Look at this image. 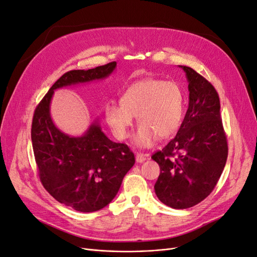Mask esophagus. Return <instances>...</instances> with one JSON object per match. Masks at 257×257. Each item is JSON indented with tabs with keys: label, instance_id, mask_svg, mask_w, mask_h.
<instances>
[{
	"label": "esophagus",
	"instance_id": "34e87169",
	"mask_svg": "<svg viewBox=\"0 0 257 257\" xmlns=\"http://www.w3.org/2000/svg\"><path fill=\"white\" fill-rule=\"evenodd\" d=\"M148 158V154H144V153H136V162L137 163H144Z\"/></svg>",
	"mask_w": 257,
	"mask_h": 257
}]
</instances>
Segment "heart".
Instances as JSON below:
<instances>
[{
	"label": "heart",
	"instance_id": "heart-1",
	"mask_svg": "<svg viewBox=\"0 0 257 257\" xmlns=\"http://www.w3.org/2000/svg\"><path fill=\"white\" fill-rule=\"evenodd\" d=\"M184 97L182 90L173 81L146 78L131 84L124 91L121 103L109 102L105 116L113 135L125 139L135 115L139 121L134 144L149 148L159 137L175 134L182 121Z\"/></svg>",
	"mask_w": 257,
	"mask_h": 257
}]
</instances>
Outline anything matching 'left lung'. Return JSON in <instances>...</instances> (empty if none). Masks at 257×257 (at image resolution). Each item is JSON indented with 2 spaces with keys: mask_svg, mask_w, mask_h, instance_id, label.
Here are the masks:
<instances>
[{
  "mask_svg": "<svg viewBox=\"0 0 257 257\" xmlns=\"http://www.w3.org/2000/svg\"><path fill=\"white\" fill-rule=\"evenodd\" d=\"M189 108L174 139L152 155L161 173L154 191L174 209L197 205L211 193L226 164L228 146L213 85L188 66Z\"/></svg>",
  "mask_w": 257,
  "mask_h": 257,
  "instance_id": "8db88e82",
  "label": "left lung"
}]
</instances>
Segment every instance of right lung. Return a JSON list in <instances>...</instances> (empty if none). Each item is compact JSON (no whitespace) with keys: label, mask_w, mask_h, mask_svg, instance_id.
I'll list each match as a JSON object with an SVG mask.
<instances>
[{"label":"right lung","mask_w":257,"mask_h":257,"mask_svg":"<svg viewBox=\"0 0 257 257\" xmlns=\"http://www.w3.org/2000/svg\"><path fill=\"white\" fill-rule=\"evenodd\" d=\"M115 66V62H110L88 71L65 73L34 111L31 138L41 181L54 199L76 211H97L109 204L135 164V157L125 144L111 142L98 120L82 136L64 134L51 119L50 102L54 90L104 79Z\"/></svg>","instance_id":"1"}]
</instances>
